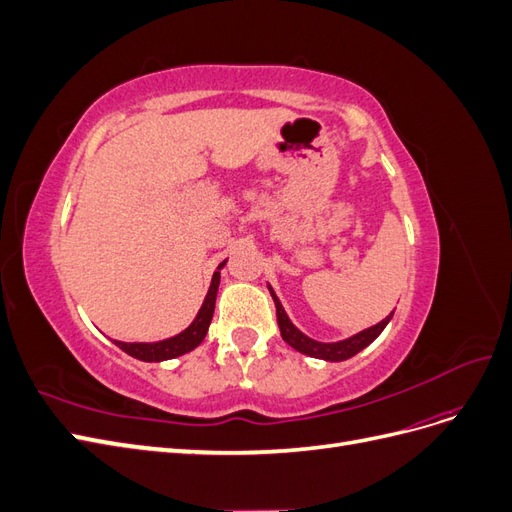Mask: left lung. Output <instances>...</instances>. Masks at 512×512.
Returning a JSON list of instances; mask_svg holds the SVG:
<instances>
[{
	"label": "left lung",
	"mask_w": 512,
	"mask_h": 512,
	"mask_svg": "<svg viewBox=\"0 0 512 512\" xmlns=\"http://www.w3.org/2000/svg\"><path fill=\"white\" fill-rule=\"evenodd\" d=\"M269 292L271 297L275 301V312H277V324H280V331H282V339L292 346L294 350H299L301 354H307V356H314V359H322V361H346L350 359V356H354L356 352H361L363 348H367L374 339L384 331L386 324L391 322L393 318V312L391 316H386L382 322L374 324V327H369L361 333H356L348 339H342V342H333V344H322V342H316V339L307 337L305 333H301L294 324L290 322L288 314L284 312V307L280 303V299H277V294L273 292V288L269 286Z\"/></svg>",
	"instance_id": "1"
}]
</instances>
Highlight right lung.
<instances>
[{"label": "right lung", "instance_id": "1", "mask_svg": "<svg viewBox=\"0 0 512 512\" xmlns=\"http://www.w3.org/2000/svg\"><path fill=\"white\" fill-rule=\"evenodd\" d=\"M224 265H226V260L220 262L218 271L213 273L207 297H205L203 305H200L198 314H196V318L192 320L188 329L181 331L175 337H168V339H162V342H153V344H145V342L128 344V342H117V339H115V344L126 354L134 356V359L147 361V363H160V361L175 359V356H181L185 352L194 350L196 346H200V342H203L207 331H209V324H211V318H213L215 297H218V286H220V269Z\"/></svg>", "mask_w": 512, "mask_h": 512}]
</instances>
